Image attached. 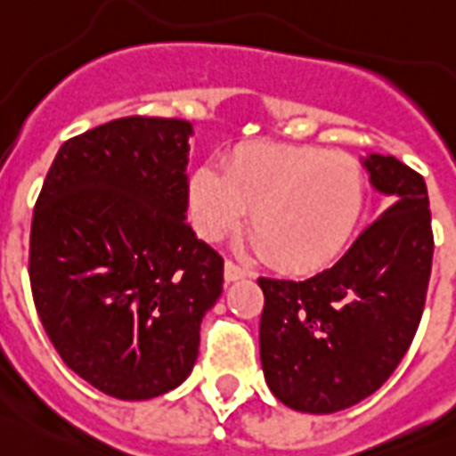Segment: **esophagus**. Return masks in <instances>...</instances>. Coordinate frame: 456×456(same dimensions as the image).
<instances>
[{
  "mask_svg": "<svg viewBox=\"0 0 456 456\" xmlns=\"http://www.w3.org/2000/svg\"><path fill=\"white\" fill-rule=\"evenodd\" d=\"M224 277H225V281H237V280H244V277H251V270L242 268V265H237L235 261H225Z\"/></svg>",
  "mask_w": 456,
  "mask_h": 456,
  "instance_id": "1",
  "label": "esophagus"
}]
</instances>
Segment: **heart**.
<instances>
[{"instance_id":"b5f03b06","label":"heart","mask_w":456,"mask_h":456,"mask_svg":"<svg viewBox=\"0 0 456 456\" xmlns=\"http://www.w3.org/2000/svg\"><path fill=\"white\" fill-rule=\"evenodd\" d=\"M191 214L202 237L219 240L251 214V235L274 265L317 270L354 235L366 205V175L354 156L322 146L244 142L224 169L191 176Z\"/></svg>"}]
</instances>
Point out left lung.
Segmentation results:
<instances>
[{"mask_svg":"<svg viewBox=\"0 0 456 456\" xmlns=\"http://www.w3.org/2000/svg\"><path fill=\"white\" fill-rule=\"evenodd\" d=\"M387 209L333 268L310 280L258 277L261 363L281 403L329 415L385 385L427 303L434 231L424 176L394 156L366 160Z\"/></svg>","mask_w":456,"mask_h":456,"instance_id":"8db88e82","label":"left lung"}]
</instances>
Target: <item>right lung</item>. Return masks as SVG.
<instances>
[{"instance_id":"add662e5","label":"right lung","mask_w":456,"mask_h":456,"mask_svg":"<svg viewBox=\"0 0 456 456\" xmlns=\"http://www.w3.org/2000/svg\"><path fill=\"white\" fill-rule=\"evenodd\" d=\"M188 134L126 116L67 139L34 205L37 314L67 368L123 401L182 385L224 291V258L183 216Z\"/></svg>"}]
</instances>
